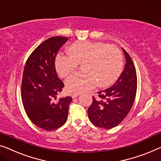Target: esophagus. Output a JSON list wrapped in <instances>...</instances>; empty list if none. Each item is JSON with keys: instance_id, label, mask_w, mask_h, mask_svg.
Here are the masks:
<instances>
[{"instance_id": "1", "label": "esophagus", "mask_w": 161, "mask_h": 161, "mask_svg": "<svg viewBox=\"0 0 161 161\" xmlns=\"http://www.w3.org/2000/svg\"><path fill=\"white\" fill-rule=\"evenodd\" d=\"M79 95H80V93L76 92V93H74V94L72 95V96H71V97H72V98H75V97H77Z\"/></svg>"}]
</instances>
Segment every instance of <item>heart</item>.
Returning a JSON list of instances; mask_svg holds the SVG:
<instances>
[{"label": "heart", "instance_id": "1", "mask_svg": "<svg viewBox=\"0 0 161 161\" xmlns=\"http://www.w3.org/2000/svg\"><path fill=\"white\" fill-rule=\"evenodd\" d=\"M67 55L58 54L55 64L58 74L66 77L81 64L84 72L76 73L66 80L69 92H81L97 86L106 87L117 80L123 68L121 53L114 45L103 42H75L67 49Z\"/></svg>", "mask_w": 161, "mask_h": 161}]
</instances>
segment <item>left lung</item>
Masks as SVG:
<instances>
[{
    "instance_id": "obj_1",
    "label": "left lung",
    "mask_w": 161,
    "mask_h": 161,
    "mask_svg": "<svg viewBox=\"0 0 161 161\" xmlns=\"http://www.w3.org/2000/svg\"><path fill=\"white\" fill-rule=\"evenodd\" d=\"M126 58L123 72L115 84L98 92L88 108L90 121L99 128L110 129L118 126L129 114L135 99L137 79L131 57L122 48Z\"/></svg>"
}]
</instances>
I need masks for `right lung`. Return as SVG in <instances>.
I'll use <instances>...</instances> for the list:
<instances>
[{"label":"right lung","instance_id":"1","mask_svg":"<svg viewBox=\"0 0 161 161\" xmlns=\"http://www.w3.org/2000/svg\"><path fill=\"white\" fill-rule=\"evenodd\" d=\"M66 37H52L35 49L26 62L21 82V100L31 121L47 131L56 129L66 123L71 97L56 95L64 87L57 75L55 59Z\"/></svg>","mask_w":161,"mask_h":161}]
</instances>
